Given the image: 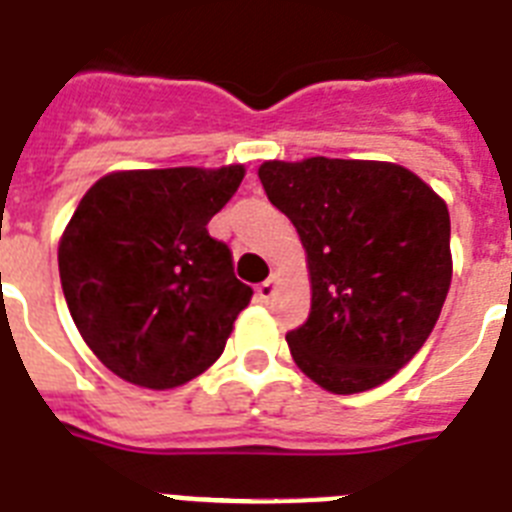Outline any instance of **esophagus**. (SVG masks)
Masks as SVG:
<instances>
[{
  "label": "esophagus",
  "instance_id": "1",
  "mask_svg": "<svg viewBox=\"0 0 512 512\" xmlns=\"http://www.w3.org/2000/svg\"><path fill=\"white\" fill-rule=\"evenodd\" d=\"M274 290H277V277H269V280H264L256 287V298H259L261 303H269L272 301Z\"/></svg>",
  "mask_w": 512,
  "mask_h": 512
}]
</instances>
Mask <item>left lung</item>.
<instances>
[{
	"label": "left lung",
	"mask_w": 512,
	"mask_h": 512,
	"mask_svg": "<svg viewBox=\"0 0 512 512\" xmlns=\"http://www.w3.org/2000/svg\"><path fill=\"white\" fill-rule=\"evenodd\" d=\"M259 180L306 248L311 311L285 335L298 369L335 395L387 382L432 335L450 290L445 201L390 162H264Z\"/></svg>",
	"instance_id": "8db88e82"
}]
</instances>
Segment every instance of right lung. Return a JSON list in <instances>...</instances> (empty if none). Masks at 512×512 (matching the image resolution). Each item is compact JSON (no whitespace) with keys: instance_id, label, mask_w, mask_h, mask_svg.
I'll use <instances>...</instances> for the list:
<instances>
[{"instance_id":"1","label":"right lung","mask_w":512,"mask_h":512,"mask_svg":"<svg viewBox=\"0 0 512 512\" xmlns=\"http://www.w3.org/2000/svg\"><path fill=\"white\" fill-rule=\"evenodd\" d=\"M246 170L112 172L80 198L59 240V280L78 332L109 371L172 390L225 350L253 290L206 230Z\"/></svg>"}]
</instances>
